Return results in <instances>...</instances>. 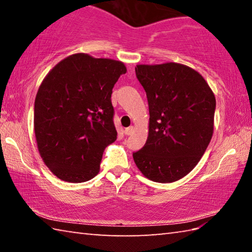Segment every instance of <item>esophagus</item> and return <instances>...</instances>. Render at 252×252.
<instances>
[{"instance_id": "obj_1", "label": "esophagus", "mask_w": 252, "mask_h": 252, "mask_svg": "<svg viewBox=\"0 0 252 252\" xmlns=\"http://www.w3.org/2000/svg\"><path fill=\"white\" fill-rule=\"evenodd\" d=\"M133 126H129V127H126V129L125 130V134L126 135H130L132 132H133Z\"/></svg>"}]
</instances>
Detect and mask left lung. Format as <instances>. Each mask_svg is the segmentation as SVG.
<instances>
[{"instance_id":"obj_1","label":"left lung","mask_w":252,"mask_h":252,"mask_svg":"<svg viewBox=\"0 0 252 252\" xmlns=\"http://www.w3.org/2000/svg\"><path fill=\"white\" fill-rule=\"evenodd\" d=\"M135 74L150 113L147 142L133 152L136 167L155 182L180 180L210 143L215 94L199 72L179 63L139 64Z\"/></svg>"}]
</instances>
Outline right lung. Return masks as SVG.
Wrapping results in <instances>:
<instances>
[{
  "label": "right lung",
  "instance_id": "obj_1",
  "mask_svg": "<svg viewBox=\"0 0 252 252\" xmlns=\"http://www.w3.org/2000/svg\"><path fill=\"white\" fill-rule=\"evenodd\" d=\"M126 72L121 61L76 53L42 81L34 132L42 159L59 179L79 183L99 173L104 149L117 140L111 94Z\"/></svg>",
  "mask_w": 252,
  "mask_h": 252
}]
</instances>
